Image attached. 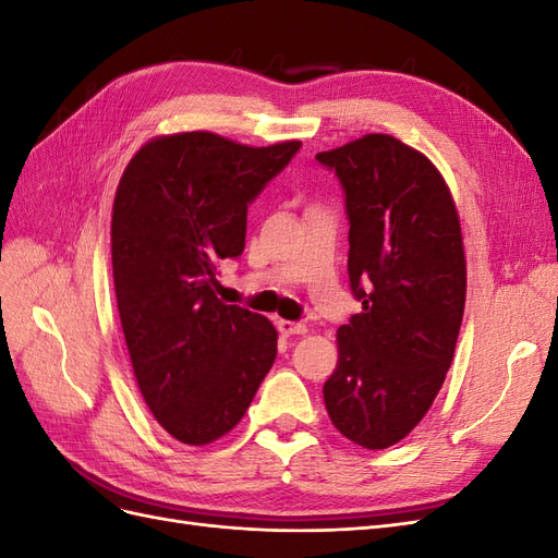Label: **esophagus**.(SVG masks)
I'll return each mask as SVG.
<instances>
[{
	"instance_id": "obj_1",
	"label": "esophagus",
	"mask_w": 558,
	"mask_h": 558,
	"mask_svg": "<svg viewBox=\"0 0 558 558\" xmlns=\"http://www.w3.org/2000/svg\"><path fill=\"white\" fill-rule=\"evenodd\" d=\"M277 330H279L281 335H286V337H291V335H305V332H307V328L302 326V324H295V320H286V318H279V320H277Z\"/></svg>"
}]
</instances>
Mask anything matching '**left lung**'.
<instances>
[{
	"label": "left lung",
	"instance_id": "obj_1",
	"mask_svg": "<svg viewBox=\"0 0 558 558\" xmlns=\"http://www.w3.org/2000/svg\"><path fill=\"white\" fill-rule=\"evenodd\" d=\"M349 218V283L363 312L337 330L326 410L365 449L400 442L442 388L465 307L459 214L433 162L388 134L316 154Z\"/></svg>",
	"mask_w": 558,
	"mask_h": 558
}]
</instances>
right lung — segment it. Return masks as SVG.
<instances>
[{"instance_id": "right-lung-1", "label": "right lung", "mask_w": 558, "mask_h": 558, "mask_svg": "<svg viewBox=\"0 0 558 558\" xmlns=\"http://www.w3.org/2000/svg\"><path fill=\"white\" fill-rule=\"evenodd\" d=\"M300 146L172 134L142 146L118 183V314L148 410L183 445H209L238 426L277 359L275 326L218 300L216 275L221 260L242 256L248 205Z\"/></svg>"}]
</instances>
